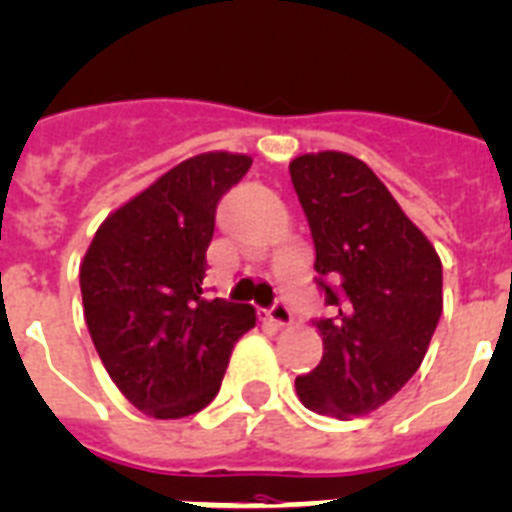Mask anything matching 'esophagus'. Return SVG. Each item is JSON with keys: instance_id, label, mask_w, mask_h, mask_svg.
<instances>
[{"instance_id": "obj_1", "label": "esophagus", "mask_w": 512, "mask_h": 512, "mask_svg": "<svg viewBox=\"0 0 512 512\" xmlns=\"http://www.w3.org/2000/svg\"><path fill=\"white\" fill-rule=\"evenodd\" d=\"M264 314H266V319H269V322L277 324V327H285V324L293 322V314H290V306H287V303L282 301V298H277V301H274L272 306L266 308Z\"/></svg>"}]
</instances>
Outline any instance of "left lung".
I'll return each instance as SVG.
<instances>
[{"instance_id":"left-lung-1","label":"left lung","mask_w":512,"mask_h":512,"mask_svg":"<svg viewBox=\"0 0 512 512\" xmlns=\"http://www.w3.org/2000/svg\"><path fill=\"white\" fill-rule=\"evenodd\" d=\"M316 248V287L329 314L314 319L324 356L295 379L322 416L377 411L413 377L442 316V261L374 172L350 154L290 162Z\"/></svg>"}]
</instances>
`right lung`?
<instances>
[{
    "label": "right lung",
    "instance_id": "obj_1",
    "mask_svg": "<svg viewBox=\"0 0 512 512\" xmlns=\"http://www.w3.org/2000/svg\"><path fill=\"white\" fill-rule=\"evenodd\" d=\"M251 156L185 159L109 214L80 264L88 332L117 390L154 418L217 398L232 345L256 324L248 303L204 298L217 204Z\"/></svg>",
    "mask_w": 512,
    "mask_h": 512
}]
</instances>
